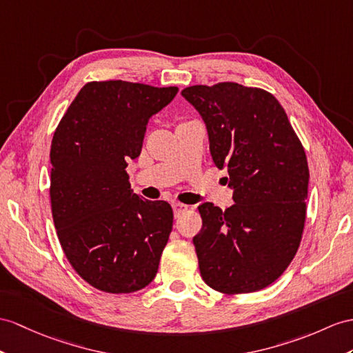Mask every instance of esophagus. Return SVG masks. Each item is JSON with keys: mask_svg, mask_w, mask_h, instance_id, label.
Returning a JSON list of instances; mask_svg holds the SVG:
<instances>
[{"mask_svg": "<svg viewBox=\"0 0 353 353\" xmlns=\"http://www.w3.org/2000/svg\"><path fill=\"white\" fill-rule=\"evenodd\" d=\"M172 208H174V214L175 217H179L184 211L188 210V205H184V203H179V202H175L172 203Z\"/></svg>", "mask_w": 353, "mask_h": 353, "instance_id": "1", "label": "esophagus"}]
</instances>
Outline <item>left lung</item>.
I'll list each match as a JSON object with an SVG mask.
<instances>
[{"mask_svg": "<svg viewBox=\"0 0 353 353\" xmlns=\"http://www.w3.org/2000/svg\"><path fill=\"white\" fill-rule=\"evenodd\" d=\"M206 125L210 151L234 205H199L193 238L203 281L228 295L261 290L294 259L303 236L308 190L305 151L285 109L268 91L235 82L181 91Z\"/></svg>", "mask_w": 353, "mask_h": 353, "instance_id": "obj_1", "label": "left lung"}]
</instances>
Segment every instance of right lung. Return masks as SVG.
I'll return each mask as SVG.
<instances>
[{"mask_svg": "<svg viewBox=\"0 0 353 353\" xmlns=\"http://www.w3.org/2000/svg\"><path fill=\"white\" fill-rule=\"evenodd\" d=\"M125 81L88 82L59 121L50 145V205L59 244L99 290L130 294L159 270L174 212L133 193L125 168L139 157L147 124L176 96Z\"/></svg>", "mask_w": 353, "mask_h": 353, "instance_id": "1", "label": "right lung"}]
</instances>
